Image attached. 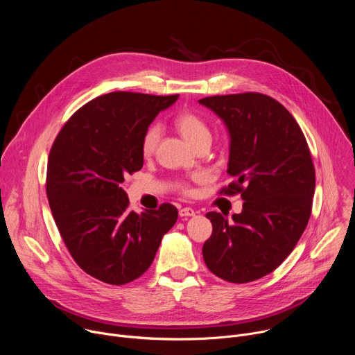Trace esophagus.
I'll return each instance as SVG.
<instances>
[{
    "label": "esophagus",
    "instance_id": "1",
    "mask_svg": "<svg viewBox=\"0 0 355 355\" xmlns=\"http://www.w3.org/2000/svg\"><path fill=\"white\" fill-rule=\"evenodd\" d=\"M195 211L192 208H182L180 209V216L181 218H188V216H193Z\"/></svg>",
    "mask_w": 355,
    "mask_h": 355
}]
</instances>
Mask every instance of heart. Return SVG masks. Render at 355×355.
Returning a JSON list of instances; mask_svg holds the SVG:
<instances>
[{"instance_id":"b5f03b06","label":"heart","mask_w":355,"mask_h":355,"mask_svg":"<svg viewBox=\"0 0 355 355\" xmlns=\"http://www.w3.org/2000/svg\"><path fill=\"white\" fill-rule=\"evenodd\" d=\"M174 125L177 130L184 136V139L188 140L195 147L202 141L211 140V129L208 128L207 122L193 112L185 111L178 114L174 119ZM160 136H162V129L159 125H151L146 129L140 140V151L143 157L147 159L155 155ZM202 181H205V175L195 174L191 177L189 181L177 182V189L184 195H192L193 193L192 182H202Z\"/></svg>"}]
</instances>
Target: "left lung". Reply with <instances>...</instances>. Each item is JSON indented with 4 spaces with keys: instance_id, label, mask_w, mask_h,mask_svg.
<instances>
[{
    "instance_id": "obj_1",
    "label": "left lung",
    "mask_w": 355,
    "mask_h": 355,
    "mask_svg": "<svg viewBox=\"0 0 355 355\" xmlns=\"http://www.w3.org/2000/svg\"><path fill=\"white\" fill-rule=\"evenodd\" d=\"M230 135L229 175L220 193H240L241 214L229 222L207 214L212 234L202 247L219 278L244 284L272 272L291 254L312 212L315 166L305 135L289 111L260 92L199 99Z\"/></svg>"
}]
</instances>
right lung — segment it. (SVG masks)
<instances>
[{
	"mask_svg": "<svg viewBox=\"0 0 355 355\" xmlns=\"http://www.w3.org/2000/svg\"><path fill=\"white\" fill-rule=\"evenodd\" d=\"M178 95L110 92L76 111L49 153L46 193L60 236L88 275L125 285L143 275L178 211H129L121 184L143 167L140 140Z\"/></svg>",
	"mask_w": 355,
	"mask_h": 355,
	"instance_id": "1",
	"label": "right lung"
}]
</instances>
